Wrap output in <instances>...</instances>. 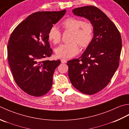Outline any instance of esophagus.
Here are the masks:
<instances>
[{"instance_id": "34e87169", "label": "esophagus", "mask_w": 129, "mask_h": 129, "mask_svg": "<svg viewBox=\"0 0 129 129\" xmlns=\"http://www.w3.org/2000/svg\"><path fill=\"white\" fill-rule=\"evenodd\" d=\"M61 61L62 63H67V60L64 59H61Z\"/></svg>"}]
</instances>
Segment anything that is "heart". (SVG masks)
<instances>
[{"instance_id":"1","label":"heart","mask_w":129,"mask_h":129,"mask_svg":"<svg viewBox=\"0 0 129 129\" xmlns=\"http://www.w3.org/2000/svg\"><path fill=\"white\" fill-rule=\"evenodd\" d=\"M62 27L66 30L72 31L70 42L63 44L55 49L58 58L67 59L74 57L79 52V46L85 48L88 46L93 38V28L91 23L84 22L78 18L70 17L63 21ZM49 41L54 44H58L61 39V33L56 26L50 28L48 33Z\"/></svg>"}]
</instances>
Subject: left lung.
<instances>
[{"instance_id": "1", "label": "left lung", "mask_w": 129, "mask_h": 129, "mask_svg": "<svg viewBox=\"0 0 129 129\" xmlns=\"http://www.w3.org/2000/svg\"><path fill=\"white\" fill-rule=\"evenodd\" d=\"M72 13L90 21L93 37L81 57L67 62L68 76L78 91L93 94L107 85L119 67L121 37L114 23L97 7L77 8Z\"/></svg>"}]
</instances>
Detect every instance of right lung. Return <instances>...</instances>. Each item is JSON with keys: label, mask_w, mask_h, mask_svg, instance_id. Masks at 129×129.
Segmentation results:
<instances>
[{"label": "right lung", "mask_w": 129, "mask_h": 129, "mask_svg": "<svg viewBox=\"0 0 129 129\" xmlns=\"http://www.w3.org/2000/svg\"><path fill=\"white\" fill-rule=\"evenodd\" d=\"M66 10L37 12L18 24L8 43V59L17 85L25 93L41 96L51 90L53 75L61 61L45 59L53 53L48 31Z\"/></svg>", "instance_id": "add662e5"}]
</instances>
